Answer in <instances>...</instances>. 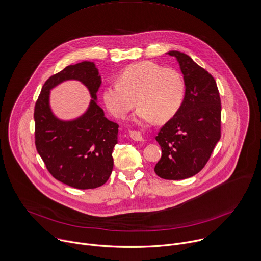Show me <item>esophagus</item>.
<instances>
[{
	"mask_svg": "<svg viewBox=\"0 0 261 261\" xmlns=\"http://www.w3.org/2000/svg\"><path fill=\"white\" fill-rule=\"evenodd\" d=\"M130 136L135 141H144V136H143V133L141 131L133 130V131L130 132Z\"/></svg>",
	"mask_w": 261,
	"mask_h": 261,
	"instance_id": "obj_1",
	"label": "esophagus"
}]
</instances>
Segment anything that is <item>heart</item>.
I'll return each instance as SVG.
<instances>
[{"mask_svg":"<svg viewBox=\"0 0 261 261\" xmlns=\"http://www.w3.org/2000/svg\"><path fill=\"white\" fill-rule=\"evenodd\" d=\"M185 92L186 85L179 71L152 61H140L125 67L117 82L105 87L102 100L116 118L124 117L137 101L139 120L166 122L180 109Z\"/></svg>","mask_w":261,"mask_h":261,"instance_id":"heart-1","label":"heart"}]
</instances>
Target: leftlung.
<instances>
[{
	"mask_svg": "<svg viewBox=\"0 0 261 261\" xmlns=\"http://www.w3.org/2000/svg\"><path fill=\"white\" fill-rule=\"evenodd\" d=\"M176 57L184 73L186 94L178 112L159 131L155 140L162 156L154 167L158 176L168 180L192 177L207 164L221 136V101L214 77L189 55Z\"/></svg>",
	"mask_w": 261,
	"mask_h": 261,
	"instance_id": "1",
	"label": "left lung"
}]
</instances>
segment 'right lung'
Returning a JSON list of instances; mask_svg holds the SVG:
<instances>
[{"label":"right lung","instance_id":"right-lung-1","mask_svg":"<svg viewBox=\"0 0 261 261\" xmlns=\"http://www.w3.org/2000/svg\"><path fill=\"white\" fill-rule=\"evenodd\" d=\"M66 79H77L94 98L87 112L72 121H61L50 112L49 90ZM101 76L95 64L83 61L51 75L42 87L35 106V143L50 174L79 190L96 189L110 178L113 149L118 143L119 125L105 117L97 105Z\"/></svg>","mask_w":261,"mask_h":261}]
</instances>
